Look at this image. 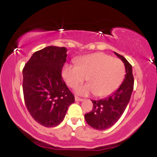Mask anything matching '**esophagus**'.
I'll return each instance as SVG.
<instances>
[{
	"mask_svg": "<svg viewBox=\"0 0 157 157\" xmlns=\"http://www.w3.org/2000/svg\"><path fill=\"white\" fill-rule=\"evenodd\" d=\"M82 100H83V99L80 98V97H75V101H82Z\"/></svg>",
	"mask_w": 157,
	"mask_h": 157,
	"instance_id": "1",
	"label": "esophagus"
}]
</instances>
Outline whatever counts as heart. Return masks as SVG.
I'll return each mask as SVG.
<instances>
[{"label":"heart","mask_w":157,"mask_h":157,"mask_svg":"<svg viewBox=\"0 0 157 157\" xmlns=\"http://www.w3.org/2000/svg\"><path fill=\"white\" fill-rule=\"evenodd\" d=\"M62 76L72 89L86 78L89 83L77 88V93L82 96L94 94L95 96L103 97L120 87L125 76V66L120 59L103 52H97L79 57L76 66L65 64Z\"/></svg>","instance_id":"1"}]
</instances>
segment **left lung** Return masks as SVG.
Returning a JSON list of instances; mask_svg holds the SVG:
<instances>
[{
	"mask_svg": "<svg viewBox=\"0 0 157 157\" xmlns=\"http://www.w3.org/2000/svg\"><path fill=\"white\" fill-rule=\"evenodd\" d=\"M125 66V76L120 87L105 99L91 100L93 109L85 114L86 121L96 130H106L114 125L121 117L128 104L134 89L132 66L123 56L114 52Z\"/></svg>",
	"mask_w": 157,
	"mask_h": 157,
	"instance_id": "8db88e82",
	"label": "left lung"
}]
</instances>
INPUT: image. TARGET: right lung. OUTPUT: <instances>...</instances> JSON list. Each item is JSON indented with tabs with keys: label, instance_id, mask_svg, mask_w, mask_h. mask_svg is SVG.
Wrapping results in <instances>:
<instances>
[{
	"label": "right lung",
	"instance_id": "right-lung-1",
	"mask_svg": "<svg viewBox=\"0 0 157 157\" xmlns=\"http://www.w3.org/2000/svg\"><path fill=\"white\" fill-rule=\"evenodd\" d=\"M67 48L49 46L32 55L23 69L25 103L36 122L55 127L63 121L75 96L61 76Z\"/></svg>",
	"mask_w": 157,
	"mask_h": 157
}]
</instances>
